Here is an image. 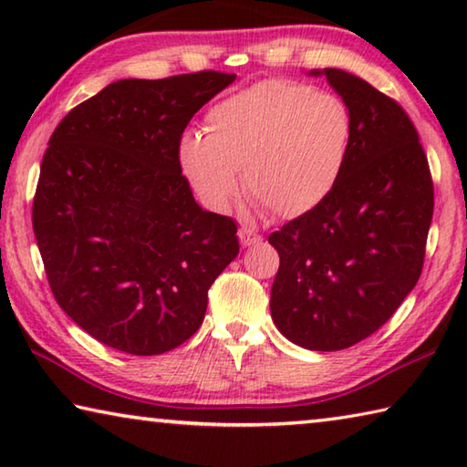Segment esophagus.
Returning a JSON list of instances; mask_svg holds the SVG:
<instances>
[{
  "label": "esophagus",
  "instance_id": "34e87169",
  "mask_svg": "<svg viewBox=\"0 0 467 467\" xmlns=\"http://www.w3.org/2000/svg\"><path fill=\"white\" fill-rule=\"evenodd\" d=\"M239 239H241V243L244 244V247H251V244L262 243V234L255 233L249 226H241L239 228Z\"/></svg>",
  "mask_w": 467,
  "mask_h": 467
}]
</instances>
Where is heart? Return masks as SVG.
Listing matches in <instances>:
<instances>
[{
  "instance_id": "heart-1",
  "label": "heart",
  "mask_w": 467,
  "mask_h": 467,
  "mask_svg": "<svg viewBox=\"0 0 467 467\" xmlns=\"http://www.w3.org/2000/svg\"><path fill=\"white\" fill-rule=\"evenodd\" d=\"M352 144L346 102L309 84L267 80L234 92L205 115V136L185 133L183 171L212 208L244 192L275 218L309 214L344 175Z\"/></svg>"
}]
</instances>
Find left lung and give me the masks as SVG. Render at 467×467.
<instances>
[{
	"instance_id": "1",
	"label": "left lung",
	"mask_w": 467,
	"mask_h": 467,
	"mask_svg": "<svg viewBox=\"0 0 467 467\" xmlns=\"http://www.w3.org/2000/svg\"><path fill=\"white\" fill-rule=\"evenodd\" d=\"M323 74L352 115L344 175L319 208L267 241L280 255L270 298L275 327L298 346L334 352L375 334L416 286L434 185L400 102L344 69Z\"/></svg>"
}]
</instances>
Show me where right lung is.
<instances>
[{
    "mask_svg": "<svg viewBox=\"0 0 467 467\" xmlns=\"http://www.w3.org/2000/svg\"><path fill=\"white\" fill-rule=\"evenodd\" d=\"M234 74L119 80L63 117L45 150L33 228L55 300L86 334L154 357L200 329L239 255L236 223L195 203L187 123Z\"/></svg>",
    "mask_w": 467,
    "mask_h": 467,
    "instance_id": "right-lung-1",
    "label": "right lung"
}]
</instances>
